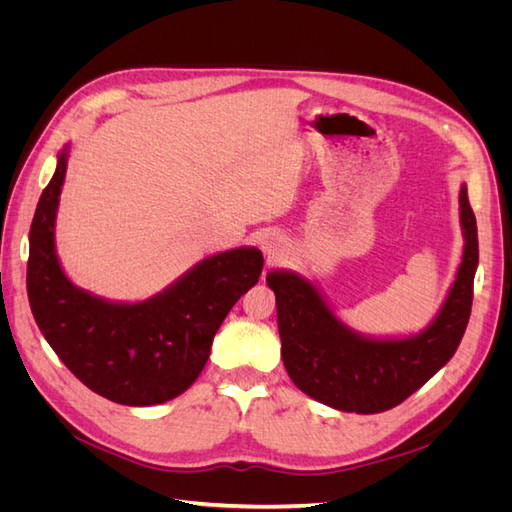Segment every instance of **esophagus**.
Instances as JSON below:
<instances>
[{"label":"esophagus","mask_w":512,"mask_h":512,"mask_svg":"<svg viewBox=\"0 0 512 512\" xmlns=\"http://www.w3.org/2000/svg\"><path fill=\"white\" fill-rule=\"evenodd\" d=\"M258 243L262 247V252H265L269 258H277L282 254L284 243H282V237L275 235V232H269V230L262 232V235L258 237Z\"/></svg>","instance_id":"obj_1"}]
</instances>
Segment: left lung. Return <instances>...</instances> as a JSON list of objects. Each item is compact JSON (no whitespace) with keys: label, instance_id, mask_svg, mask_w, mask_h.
<instances>
[{"label":"left lung","instance_id":"left-lung-1","mask_svg":"<svg viewBox=\"0 0 512 512\" xmlns=\"http://www.w3.org/2000/svg\"><path fill=\"white\" fill-rule=\"evenodd\" d=\"M459 224L463 254L455 282L438 314L412 335L374 337L354 331L309 277L288 269L267 273L284 367L297 389L335 410L378 414L399 406L451 361L468 327L478 267L476 218L466 183L459 190Z\"/></svg>","mask_w":512,"mask_h":512}]
</instances>
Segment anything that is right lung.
<instances>
[{"label": "right lung", "instance_id": "add662e5", "mask_svg": "<svg viewBox=\"0 0 512 512\" xmlns=\"http://www.w3.org/2000/svg\"><path fill=\"white\" fill-rule=\"evenodd\" d=\"M70 145L59 151L29 230L27 297L40 333L87 389L123 406H156L188 391L213 337L262 273L258 247L207 256L145 301H111L70 282L55 220Z\"/></svg>", "mask_w": 512, "mask_h": 512}]
</instances>
